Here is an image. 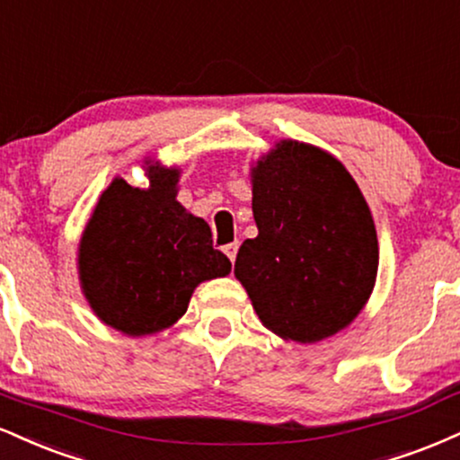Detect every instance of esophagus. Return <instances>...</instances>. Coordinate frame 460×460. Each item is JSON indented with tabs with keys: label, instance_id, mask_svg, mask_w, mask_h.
Segmentation results:
<instances>
[{
	"label": "esophagus",
	"instance_id": "1",
	"mask_svg": "<svg viewBox=\"0 0 460 460\" xmlns=\"http://www.w3.org/2000/svg\"><path fill=\"white\" fill-rule=\"evenodd\" d=\"M237 248H240V244H237V242H231V244H226L223 251H225V254L226 257L231 259V263L235 261V257H237Z\"/></svg>",
	"mask_w": 460,
	"mask_h": 460
}]
</instances>
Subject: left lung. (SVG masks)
Segmentation results:
<instances>
[{"mask_svg":"<svg viewBox=\"0 0 460 460\" xmlns=\"http://www.w3.org/2000/svg\"><path fill=\"white\" fill-rule=\"evenodd\" d=\"M259 235L240 246L235 276L283 339L314 342L349 325L379 265L377 234L353 177L336 158L283 141L252 171Z\"/></svg>","mask_w":460,"mask_h":460,"instance_id":"8db88e82","label":"left lung"}]
</instances>
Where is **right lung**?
<instances>
[{
	"label": "right lung",
	"mask_w": 460,
	"mask_h": 460,
	"mask_svg": "<svg viewBox=\"0 0 460 460\" xmlns=\"http://www.w3.org/2000/svg\"><path fill=\"white\" fill-rule=\"evenodd\" d=\"M175 169H154L147 190L113 180L83 234V291L104 323L128 336L169 328L199 283L231 272L209 225L175 201Z\"/></svg>",
	"instance_id": "obj_1"
}]
</instances>
